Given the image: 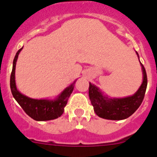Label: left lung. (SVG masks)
<instances>
[{
	"mask_svg": "<svg viewBox=\"0 0 157 157\" xmlns=\"http://www.w3.org/2000/svg\"><path fill=\"white\" fill-rule=\"evenodd\" d=\"M136 54L139 59L138 53ZM140 62V59H139ZM142 71V82L135 94L125 98H110L105 95L94 84L90 82L89 97L95 113L105 120H122L130 117L139 108L145 97L147 87V75L144 66L140 62Z\"/></svg>",
	"mask_w": 157,
	"mask_h": 157,
	"instance_id": "obj_1",
	"label": "left lung"
}]
</instances>
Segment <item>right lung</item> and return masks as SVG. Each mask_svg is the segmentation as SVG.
Segmentation results:
<instances>
[{
    "mask_svg": "<svg viewBox=\"0 0 157 157\" xmlns=\"http://www.w3.org/2000/svg\"><path fill=\"white\" fill-rule=\"evenodd\" d=\"M23 48V47H22L16 52L12 64V71L10 77V88L12 96L24 112L33 120L36 121H47L57 119L64 112V107L66 106L69 97L74 90L75 83L77 79L69 86L66 87L54 99H34L21 94L16 87L15 73L18 56Z\"/></svg>",
    "mask_w": 157,
    "mask_h": 157,
    "instance_id": "right-lung-1",
    "label": "right lung"
}]
</instances>
